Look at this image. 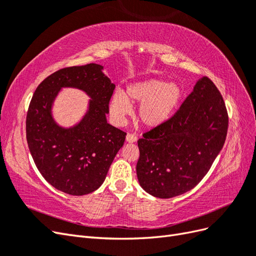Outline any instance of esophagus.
Masks as SVG:
<instances>
[{
	"instance_id": "34e87169",
	"label": "esophagus",
	"mask_w": 256,
	"mask_h": 256,
	"mask_svg": "<svg viewBox=\"0 0 256 256\" xmlns=\"http://www.w3.org/2000/svg\"><path fill=\"white\" fill-rule=\"evenodd\" d=\"M138 140V136L136 134H128L126 136V141L129 142V143H134V142H136Z\"/></svg>"
}]
</instances>
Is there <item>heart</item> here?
I'll use <instances>...</instances> for the list:
<instances>
[{"label": "heart", "mask_w": 256, "mask_h": 256, "mask_svg": "<svg viewBox=\"0 0 256 256\" xmlns=\"http://www.w3.org/2000/svg\"><path fill=\"white\" fill-rule=\"evenodd\" d=\"M182 98V90L178 84L166 80L150 79L131 84L127 96L118 90L110 102L113 120L122 124L131 112L130 102H140L138 116L146 127L154 128L164 124L173 115Z\"/></svg>", "instance_id": "1"}]
</instances>
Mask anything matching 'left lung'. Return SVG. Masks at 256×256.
I'll use <instances>...</instances> for the list:
<instances>
[{
	"mask_svg": "<svg viewBox=\"0 0 256 256\" xmlns=\"http://www.w3.org/2000/svg\"><path fill=\"white\" fill-rule=\"evenodd\" d=\"M228 127L220 92L203 76L172 118L138 138L136 175L141 187L159 198L194 188L222 150Z\"/></svg>",
	"mask_w": 256,
	"mask_h": 256,
	"instance_id": "8db88e82",
	"label": "left lung"
}]
</instances>
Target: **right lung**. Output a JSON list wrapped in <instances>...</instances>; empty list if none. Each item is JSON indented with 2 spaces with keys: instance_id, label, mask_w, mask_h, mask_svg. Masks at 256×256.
<instances>
[{
  "instance_id": "add662e5",
  "label": "right lung",
  "mask_w": 256,
  "mask_h": 256,
  "mask_svg": "<svg viewBox=\"0 0 256 256\" xmlns=\"http://www.w3.org/2000/svg\"><path fill=\"white\" fill-rule=\"evenodd\" d=\"M98 64L66 67L38 85L26 114V141L42 177L58 190L84 196L104 182L126 132L108 124L115 84ZM62 87H76L91 97L88 113L72 128H62L50 114Z\"/></svg>"
}]
</instances>
